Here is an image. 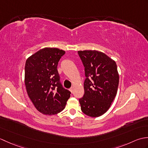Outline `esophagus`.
Wrapping results in <instances>:
<instances>
[{
  "label": "esophagus",
  "instance_id": "1",
  "mask_svg": "<svg viewBox=\"0 0 148 148\" xmlns=\"http://www.w3.org/2000/svg\"><path fill=\"white\" fill-rule=\"evenodd\" d=\"M69 90H70V91H71V93H72V92H73V90H74V88H72V87H71V88H70V89H69Z\"/></svg>",
  "mask_w": 148,
  "mask_h": 148
}]
</instances>
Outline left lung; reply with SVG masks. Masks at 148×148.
<instances>
[{"mask_svg":"<svg viewBox=\"0 0 148 148\" xmlns=\"http://www.w3.org/2000/svg\"><path fill=\"white\" fill-rule=\"evenodd\" d=\"M84 67V94L79 99L81 109L91 117H99L109 109L117 93L119 74L116 62L96 50L77 52Z\"/></svg>","mask_w":148,"mask_h":148,"instance_id":"obj_1","label":"left lung"}]
</instances>
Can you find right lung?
Listing matches in <instances>:
<instances>
[{
	"label": "right lung",
	"instance_id": "1",
	"mask_svg": "<svg viewBox=\"0 0 148 148\" xmlns=\"http://www.w3.org/2000/svg\"><path fill=\"white\" fill-rule=\"evenodd\" d=\"M65 51L40 49L28 58L25 66V83L29 98L42 114L53 115L64 109L71 92L64 88L57 70Z\"/></svg>",
	"mask_w": 148,
	"mask_h": 148
}]
</instances>
